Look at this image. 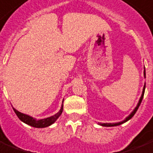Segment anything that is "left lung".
Instances as JSON below:
<instances>
[{"instance_id":"obj_1","label":"left lung","mask_w":153,"mask_h":153,"mask_svg":"<svg viewBox=\"0 0 153 153\" xmlns=\"http://www.w3.org/2000/svg\"><path fill=\"white\" fill-rule=\"evenodd\" d=\"M144 77H145V70H144ZM144 90H145V85H144V89H143V93H142V95L141 97H140V101H139L138 104H137V106H136V108L134 109V111H132V112L130 114V115H128V117L124 120L123 121H122V122H119V123H102L101 125L102 126H105V127H112V126H117V125H120V124H122V123H125V122H127L128 120H129L134 115H135V113L136 112V111H137V109L139 108V107H140V103H141L142 102V100H143V97H144Z\"/></svg>"}]
</instances>
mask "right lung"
<instances>
[{"mask_svg":"<svg viewBox=\"0 0 153 153\" xmlns=\"http://www.w3.org/2000/svg\"><path fill=\"white\" fill-rule=\"evenodd\" d=\"M13 110H14V112L16 113V115H17V117H18L22 122H24V123H25L26 124H29V125L32 126V127H34V128H45V127H48V126L51 125L52 123H53L56 120H57V119L60 116V115H61L62 112L63 108L62 107L60 111H59L57 114L53 115V116H51V117H49V118L46 119H43V120H36L33 119L32 117H30L29 115L19 112L18 111H17L16 109H14V108H13Z\"/></svg>","mask_w":153,"mask_h":153,"instance_id":"add662e5","label":"right lung"}]
</instances>
